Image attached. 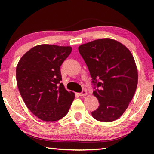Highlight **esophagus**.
Listing matches in <instances>:
<instances>
[{
	"instance_id": "obj_1",
	"label": "esophagus",
	"mask_w": 154,
	"mask_h": 154,
	"mask_svg": "<svg viewBox=\"0 0 154 154\" xmlns=\"http://www.w3.org/2000/svg\"><path fill=\"white\" fill-rule=\"evenodd\" d=\"M87 94H88V92L86 90H83L82 93H79L80 96H86Z\"/></svg>"
}]
</instances>
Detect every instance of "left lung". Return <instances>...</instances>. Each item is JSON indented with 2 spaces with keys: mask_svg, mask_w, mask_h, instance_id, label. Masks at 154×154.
Returning a JSON list of instances; mask_svg holds the SVG:
<instances>
[{
  "mask_svg": "<svg viewBox=\"0 0 154 154\" xmlns=\"http://www.w3.org/2000/svg\"><path fill=\"white\" fill-rule=\"evenodd\" d=\"M79 51L89 69L93 92L99 105L92 116L96 120L110 122L118 119L133 98L138 83L134 57L123 44L102 38L82 44Z\"/></svg>",
  "mask_w": 154,
  "mask_h": 154,
  "instance_id": "left-lung-1",
  "label": "left lung"
}]
</instances>
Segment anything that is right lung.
Here are the masks:
<instances>
[{
  "label": "right lung",
  "mask_w": 154,
  "mask_h": 154,
  "mask_svg": "<svg viewBox=\"0 0 154 154\" xmlns=\"http://www.w3.org/2000/svg\"><path fill=\"white\" fill-rule=\"evenodd\" d=\"M71 51L70 46L38 45L28 51L17 65L20 94L28 109L41 120L64 118L74 100L75 94L60 83V66Z\"/></svg>",
  "instance_id": "right-lung-1"
}]
</instances>
